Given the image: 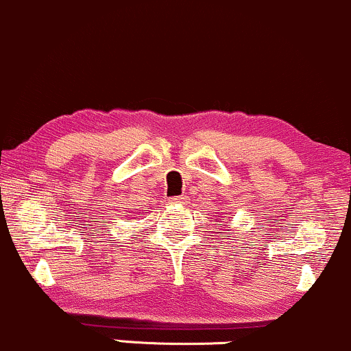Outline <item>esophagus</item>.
<instances>
[{"label": "esophagus", "mask_w": 351, "mask_h": 351, "mask_svg": "<svg viewBox=\"0 0 351 351\" xmlns=\"http://www.w3.org/2000/svg\"><path fill=\"white\" fill-rule=\"evenodd\" d=\"M171 204H177V206H187V204H189V197H187V195L172 197Z\"/></svg>", "instance_id": "obj_1"}]
</instances>
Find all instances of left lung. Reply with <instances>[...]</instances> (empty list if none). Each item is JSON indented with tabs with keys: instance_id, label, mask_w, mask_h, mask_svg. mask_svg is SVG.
<instances>
[{
	"instance_id": "8db88e82",
	"label": "left lung",
	"mask_w": 351,
	"mask_h": 351,
	"mask_svg": "<svg viewBox=\"0 0 351 351\" xmlns=\"http://www.w3.org/2000/svg\"><path fill=\"white\" fill-rule=\"evenodd\" d=\"M219 226H222V223H219Z\"/></svg>"
}]
</instances>
